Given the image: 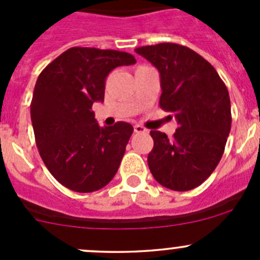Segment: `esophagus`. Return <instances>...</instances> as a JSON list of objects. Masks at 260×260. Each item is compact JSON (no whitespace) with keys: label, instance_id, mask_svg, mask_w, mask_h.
<instances>
[{"label":"esophagus","instance_id":"1","mask_svg":"<svg viewBox=\"0 0 260 260\" xmlns=\"http://www.w3.org/2000/svg\"><path fill=\"white\" fill-rule=\"evenodd\" d=\"M133 129H135L136 133H146L147 129L143 125H140V124H136L135 127H133Z\"/></svg>","mask_w":260,"mask_h":260}]
</instances>
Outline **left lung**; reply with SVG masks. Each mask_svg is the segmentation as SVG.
<instances>
[{"instance_id": "8db88e82", "label": "left lung", "mask_w": 260, "mask_h": 260, "mask_svg": "<svg viewBox=\"0 0 260 260\" xmlns=\"http://www.w3.org/2000/svg\"><path fill=\"white\" fill-rule=\"evenodd\" d=\"M158 69L159 107L174 113L179 128L172 138L151 131L148 167L158 183L174 191L198 187L216 169L232 128L226 85L208 60L172 43L135 50Z\"/></svg>"}]
</instances>
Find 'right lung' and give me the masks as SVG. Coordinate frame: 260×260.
I'll return each mask as SVG.
<instances>
[{"instance_id": "obj_1", "label": "right lung", "mask_w": 260, "mask_h": 260, "mask_svg": "<svg viewBox=\"0 0 260 260\" xmlns=\"http://www.w3.org/2000/svg\"><path fill=\"white\" fill-rule=\"evenodd\" d=\"M136 62L117 50L72 48L40 73L31 101L36 146L50 174L75 192H93L117 174L133 127H101L91 111L104 101L106 78Z\"/></svg>"}]
</instances>
